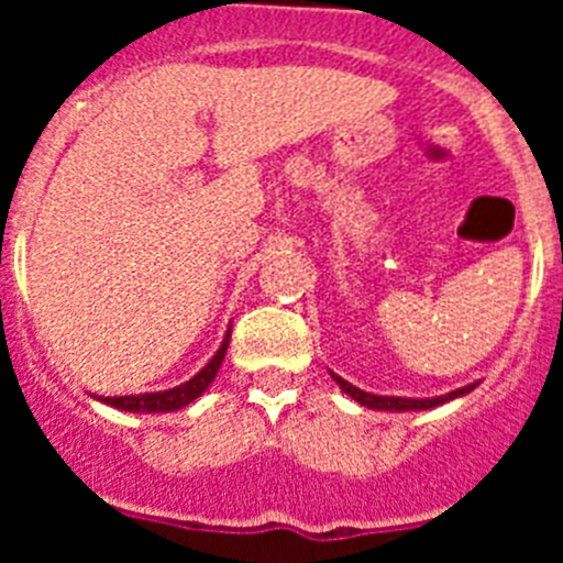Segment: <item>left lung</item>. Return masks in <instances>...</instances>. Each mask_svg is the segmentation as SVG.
<instances>
[{
	"label": "left lung",
	"mask_w": 563,
	"mask_h": 563,
	"mask_svg": "<svg viewBox=\"0 0 563 563\" xmlns=\"http://www.w3.org/2000/svg\"><path fill=\"white\" fill-rule=\"evenodd\" d=\"M335 377V383L341 386L346 395L352 397V400H357L361 406H366V409H377V411H420V409H434V406H440V402H449L454 400V397H462L467 395V391L474 389V386H462V389L456 391H449V395L442 397H431V400H411V397H380V395H369V391H361L355 389L352 383H346L343 377L332 375Z\"/></svg>",
	"instance_id": "8db88e82"
}]
</instances>
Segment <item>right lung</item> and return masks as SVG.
I'll list each match as a JSON object with an SVG mask.
<instances>
[{"label": "right lung", "mask_w": 563, "mask_h": 563, "mask_svg": "<svg viewBox=\"0 0 563 563\" xmlns=\"http://www.w3.org/2000/svg\"><path fill=\"white\" fill-rule=\"evenodd\" d=\"M228 341H231V332L225 335L222 346L217 350V355L206 363V369H200L191 380L180 383V386H174L168 391H154V395H126V397H103L107 406H114V409H123V411H146V415H154V411H177L188 402H194L202 391L211 386V380L217 377L220 372V363L225 361V350H228Z\"/></svg>", "instance_id": "add662e5"}]
</instances>
